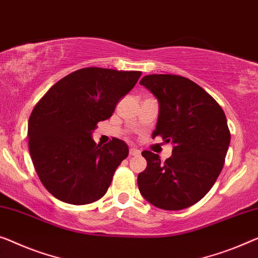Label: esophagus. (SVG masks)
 <instances>
[{
	"label": "esophagus",
	"mask_w": 258,
	"mask_h": 258,
	"mask_svg": "<svg viewBox=\"0 0 258 258\" xmlns=\"http://www.w3.org/2000/svg\"><path fill=\"white\" fill-rule=\"evenodd\" d=\"M130 155H132V156L140 155V151L138 148L132 147V146H131V147H130Z\"/></svg>",
	"instance_id": "esophagus-1"
}]
</instances>
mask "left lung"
Segmentation results:
<instances>
[{
    "instance_id": "obj_1",
    "label": "left lung",
    "mask_w": 258,
    "mask_h": 258,
    "mask_svg": "<svg viewBox=\"0 0 258 258\" xmlns=\"http://www.w3.org/2000/svg\"><path fill=\"white\" fill-rule=\"evenodd\" d=\"M140 84L159 102L153 137L172 144L164 162L157 154L142 152L147 168L138 175L140 194L159 209H186L201 201L220 175L230 142L227 119L212 96L183 76L146 75Z\"/></svg>"
}]
</instances>
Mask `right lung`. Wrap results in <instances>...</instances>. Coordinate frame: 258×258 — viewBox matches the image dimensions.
I'll return each mask as SVG.
<instances>
[{
  "mask_svg": "<svg viewBox=\"0 0 258 258\" xmlns=\"http://www.w3.org/2000/svg\"><path fill=\"white\" fill-rule=\"evenodd\" d=\"M140 72L89 67L64 76L34 106L29 149L40 182L56 199L73 205L98 201L128 155L124 141L96 144L92 131L112 116Z\"/></svg>",
  "mask_w": 258,
  "mask_h": 258,
  "instance_id": "1",
  "label": "right lung"
}]
</instances>
